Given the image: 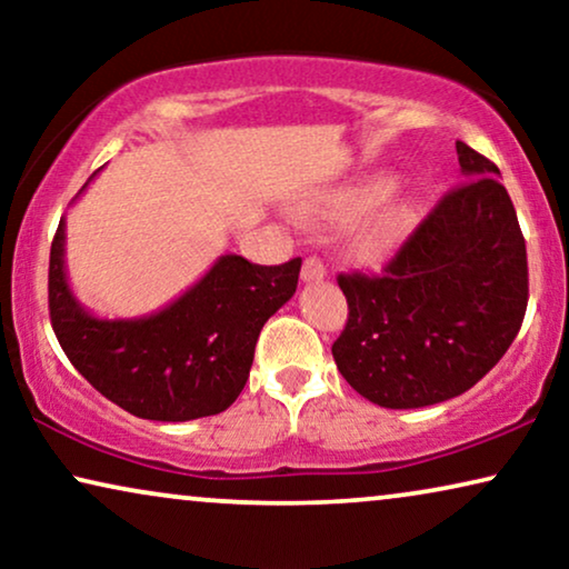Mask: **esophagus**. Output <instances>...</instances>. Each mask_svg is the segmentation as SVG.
<instances>
[{
  "instance_id": "1",
  "label": "esophagus",
  "mask_w": 569,
  "mask_h": 569,
  "mask_svg": "<svg viewBox=\"0 0 569 569\" xmlns=\"http://www.w3.org/2000/svg\"><path fill=\"white\" fill-rule=\"evenodd\" d=\"M326 277V267L321 261L316 259V256H310V259L302 261V271H300V279L306 284L310 282H321V279Z\"/></svg>"
}]
</instances>
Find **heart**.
I'll use <instances>...</instances> for the list:
<instances>
[{
    "label": "heart",
    "instance_id": "1",
    "mask_svg": "<svg viewBox=\"0 0 569 569\" xmlns=\"http://www.w3.org/2000/svg\"><path fill=\"white\" fill-rule=\"evenodd\" d=\"M393 191L396 178L391 173H376L310 199L302 207V214L313 222H355L376 208L377 212L371 211L373 214L357 232L355 253L362 261H380L393 253L417 224V204L411 199H396L386 204ZM380 203L385 207L380 208Z\"/></svg>",
    "mask_w": 569,
    "mask_h": 569
}]
</instances>
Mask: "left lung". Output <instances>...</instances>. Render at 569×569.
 Segmentation results:
<instances>
[{
	"mask_svg": "<svg viewBox=\"0 0 569 569\" xmlns=\"http://www.w3.org/2000/svg\"><path fill=\"white\" fill-rule=\"evenodd\" d=\"M463 183L417 224L380 277L339 274L349 318L331 355L386 409L469 391L508 352L528 306L526 240L500 168L456 142Z\"/></svg>",
	"mask_w": 569,
	"mask_h": 569,
	"instance_id": "8db88e82",
	"label": "left lung"
}]
</instances>
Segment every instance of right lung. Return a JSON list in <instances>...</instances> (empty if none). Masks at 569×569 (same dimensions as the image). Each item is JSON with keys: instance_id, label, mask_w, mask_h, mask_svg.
<instances>
[{"instance_id": "right-lung-1", "label": "right lung", "mask_w": 569, "mask_h": 569, "mask_svg": "<svg viewBox=\"0 0 569 569\" xmlns=\"http://www.w3.org/2000/svg\"><path fill=\"white\" fill-rule=\"evenodd\" d=\"M64 243L61 217L49 263V310L61 349L108 401L154 422L212 417L238 399L263 323L298 290L302 263L259 267L224 253L154 313L103 318L90 313L69 287Z\"/></svg>"}]
</instances>
